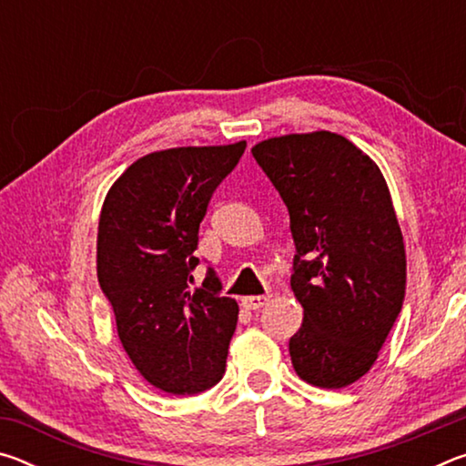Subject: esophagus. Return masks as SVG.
Listing matches in <instances>:
<instances>
[{
    "instance_id": "1",
    "label": "esophagus",
    "mask_w": 466,
    "mask_h": 466,
    "mask_svg": "<svg viewBox=\"0 0 466 466\" xmlns=\"http://www.w3.org/2000/svg\"><path fill=\"white\" fill-rule=\"evenodd\" d=\"M267 302H269V296H247V298H242V306L247 310L263 309Z\"/></svg>"
}]
</instances>
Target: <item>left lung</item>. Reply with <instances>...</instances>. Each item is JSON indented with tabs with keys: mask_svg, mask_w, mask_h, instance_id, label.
I'll list each match as a JSON object with an SVG mask.
<instances>
[{
	"mask_svg": "<svg viewBox=\"0 0 466 466\" xmlns=\"http://www.w3.org/2000/svg\"><path fill=\"white\" fill-rule=\"evenodd\" d=\"M252 156L289 211L291 289L304 320L289 339L296 374L343 389L374 366L405 299L407 261L380 168L330 131L265 139Z\"/></svg>",
	"mask_w": 466,
	"mask_h": 466,
	"instance_id": "8db88e82",
	"label": "left lung"
}]
</instances>
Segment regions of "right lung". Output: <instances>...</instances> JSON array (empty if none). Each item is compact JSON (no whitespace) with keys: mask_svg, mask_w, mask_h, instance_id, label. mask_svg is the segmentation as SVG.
<instances>
[{"mask_svg":"<svg viewBox=\"0 0 466 466\" xmlns=\"http://www.w3.org/2000/svg\"><path fill=\"white\" fill-rule=\"evenodd\" d=\"M247 141L172 147L133 162L100 211L96 269L116 333L146 380L170 394H197L222 380L238 320L236 299L208 269L191 289L199 224Z\"/></svg>","mask_w":466,"mask_h":466,"instance_id":"right-lung-1","label":"right lung"}]
</instances>
